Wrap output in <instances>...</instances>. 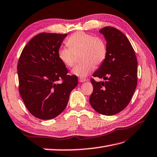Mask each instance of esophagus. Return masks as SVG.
<instances>
[{
    "mask_svg": "<svg viewBox=\"0 0 157 157\" xmlns=\"http://www.w3.org/2000/svg\"><path fill=\"white\" fill-rule=\"evenodd\" d=\"M87 81V79L85 78H79V82H85Z\"/></svg>",
    "mask_w": 157,
    "mask_h": 157,
    "instance_id": "esophagus-1",
    "label": "esophagus"
}]
</instances>
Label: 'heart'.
Instances as JSON below:
<instances>
[{
	"instance_id": "obj_1",
	"label": "heart",
	"mask_w": 157,
	"mask_h": 157,
	"mask_svg": "<svg viewBox=\"0 0 157 157\" xmlns=\"http://www.w3.org/2000/svg\"><path fill=\"white\" fill-rule=\"evenodd\" d=\"M69 47H61L58 50V57L65 66L74 65L76 56L81 54L82 61L73 69L71 73L78 77L86 78L96 67L102 64L107 57V46L103 39L83 31H78L67 40Z\"/></svg>"
}]
</instances>
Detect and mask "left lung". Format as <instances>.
Masks as SVG:
<instances>
[{"instance_id": "left-lung-1", "label": "left lung", "mask_w": 157, "mask_h": 157, "mask_svg": "<svg viewBox=\"0 0 157 157\" xmlns=\"http://www.w3.org/2000/svg\"><path fill=\"white\" fill-rule=\"evenodd\" d=\"M107 46V57L91 79L94 90L90 103L97 112L105 116L118 114L132 98L137 85V59L129 40L118 29L105 27L99 31Z\"/></svg>"}]
</instances>
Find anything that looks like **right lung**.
<instances>
[{
    "label": "right lung",
    "mask_w": 157,
    "mask_h": 157,
    "mask_svg": "<svg viewBox=\"0 0 157 157\" xmlns=\"http://www.w3.org/2000/svg\"><path fill=\"white\" fill-rule=\"evenodd\" d=\"M67 35L39 33L21 54L17 65L19 90L27 110L37 118L49 120L59 115L78 85L77 76L67 75V67L58 57Z\"/></svg>",
    "instance_id": "right-lung-1"
}]
</instances>
